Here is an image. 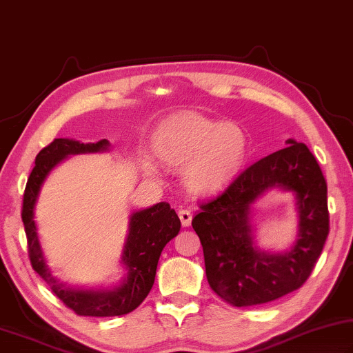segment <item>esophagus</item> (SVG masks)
Listing matches in <instances>:
<instances>
[{
    "label": "esophagus",
    "instance_id": "34e87169",
    "mask_svg": "<svg viewBox=\"0 0 353 353\" xmlns=\"http://www.w3.org/2000/svg\"><path fill=\"white\" fill-rule=\"evenodd\" d=\"M178 217H180L181 225L184 228H188L192 223V212H190L189 209H180V211H178Z\"/></svg>",
    "mask_w": 353,
    "mask_h": 353
}]
</instances>
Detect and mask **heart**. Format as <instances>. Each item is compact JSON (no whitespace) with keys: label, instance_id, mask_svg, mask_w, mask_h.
Segmentation results:
<instances>
[{"label":"heart","instance_id":"b5f03b06","mask_svg":"<svg viewBox=\"0 0 353 353\" xmlns=\"http://www.w3.org/2000/svg\"><path fill=\"white\" fill-rule=\"evenodd\" d=\"M248 150V134L242 127L194 111L173 116L158 138L161 159L170 165H184V186L200 195L219 192L236 180Z\"/></svg>","mask_w":353,"mask_h":353}]
</instances>
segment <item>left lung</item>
Returning <instances> with one entry per match:
<instances>
[{
	"instance_id": "obj_1",
	"label": "left lung",
	"mask_w": 353,
	"mask_h": 353,
	"mask_svg": "<svg viewBox=\"0 0 353 353\" xmlns=\"http://www.w3.org/2000/svg\"><path fill=\"white\" fill-rule=\"evenodd\" d=\"M245 169L192 220L205 254L211 288L234 307L265 304L302 287L329 236L327 183L308 147L294 139ZM270 188L295 194L300 221L292 248L259 250L250 225L252 205Z\"/></svg>"
}]
</instances>
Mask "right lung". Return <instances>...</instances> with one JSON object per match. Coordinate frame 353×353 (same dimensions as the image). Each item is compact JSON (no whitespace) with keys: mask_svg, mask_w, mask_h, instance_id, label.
I'll return each instance as SVG.
<instances>
[{"mask_svg":"<svg viewBox=\"0 0 353 353\" xmlns=\"http://www.w3.org/2000/svg\"><path fill=\"white\" fill-rule=\"evenodd\" d=\"M107 150H110V142L107 139L99 141L96 144L94 142L83 144L68 138L54 139L37 154L35 167L30 172L23 196L21 219L26 231L32 268L51 287L54 294L80 316H121L133 312L150 293L164 246L180 232L181 228L175 209H172L169 203H157L152 208L130 215L128 234L121 256V263L127 270V274L117 285L107 288H74L55 279L46 265L34 220L35 205L43 183L54 167H57L71 154Z\"/></svg>","mask_w":353,"mask_h":353,"instance_id":"obj_1","label":"right lung"}]
</instances>
